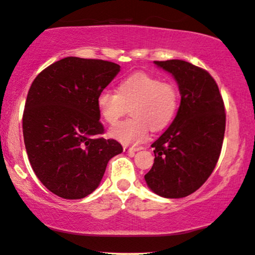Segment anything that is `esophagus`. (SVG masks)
<instances>
[{"label":"esophagus","mask_w":255,"mask_h":255,"mask_svg":"<svg viewBox=\"0 0 255 255\" xmlns=\"http://www.w3.org/2000/svg\"><path fill=\"white\" fill-rule=\"evenodd\" d=\"M123 149H124V152L128 153L130 155H134V153L139 151V149H141V147H128V146L125 145V146H123Z\"/></svg>","instance_id":"esophagus-1"}]
</instances>
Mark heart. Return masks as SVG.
<instances>
[{
    "label": "heart",
    "mask_w": 255,
    "mask_h": 255,
    "mask_svg": "<svg viewBox=\"0 0 255 255\" xmlns=\"http://www.w3.org/2000/svg\"><path fill=\"white\" fill-rule=\"evenodd\" d=\"M96 102L101 117L109 125L116 124L130 108V120L114 127L109 135L123 144H138L147 137L149 128L160 131L172 122L179 107V90L172 82L135 73L122 80L116 93H100Z\"/></svg>",
    "instance_id": "obj_1"
}]
</instances>
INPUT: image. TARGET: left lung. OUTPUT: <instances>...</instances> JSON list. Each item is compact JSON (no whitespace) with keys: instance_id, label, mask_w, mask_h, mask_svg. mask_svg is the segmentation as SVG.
<instances>
[{"instance_id":"left-lung-1","label":"left lung","mask_w":255,"mask_h":255,"mask_svg":"<svg viewBox=\"0 0 255 255\" xmlns=\"http://www.w3.org/2000/svg\"><path fill=\"white\" fill-rule=\"evenodd\" d=\"M154 64L176 80L181 103L173 123L152 144L154 163L145 181L159 196L186 197L209 179L221 155L224 102L205 69L176 59Z\"/></svg>"}]
</instances>
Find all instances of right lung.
Returning <instances> with one entry per match:
<instances>
[{"label":"right lung","mask_w":255,"mask_h":255,"mask_svg":"<svg viewBox=\"0 0 255 255\" xmlns=\"http://www.w3.org/2000/svg\"><path fill=\"white\" fill-rule=\"evenodd\" d=\"M121 66L101 59L67 57L33 80L23 113V135L34 174L48 190L79 200L99 187L108 161L123 152L104 139L97 96Z\"/></svg>","instance_id":"right-lung-1"}]
</instances>
